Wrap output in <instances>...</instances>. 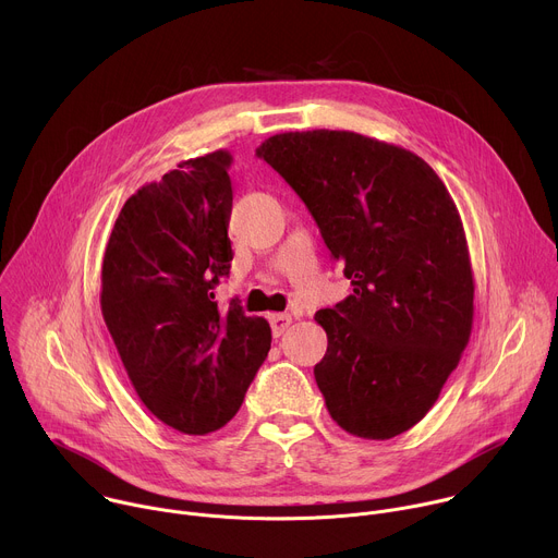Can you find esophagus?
Masks as SVG:
<instances>
[{"label": "esophagus", "instance_id": "1", "mask_svg": "<svg viewBox=\"0 0 558 558\" xmlns=\"http://www.w3.org/2000/svg\"><path fill=\"white\" fill-rule=\"evenodd\" d=\"M269 323H271L274 336L280 338V336L287 331V327L291 325V317L284 315V313H271V315H269Z\"/></svg>", "mask_w": 558, "mask_h": 558}]
</instances>
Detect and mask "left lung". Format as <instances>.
Wrapping results in <instances>:
<instances>
[{
  "mask_svg": "<svg viewBox=\"0 0 558 558\" xmlns=\"http://www.w3.org/2000/svg\"><path fill=\"white\" fill-rule=\"evenodd\" d=\"M302 198L351 295L315 313L313 375L331 417L390 439L433 409L472 329L465 233L446 185L404 147L344 130L284 132L258 149Z\"/></svg>",
  "mask_w": 558,
  "mask_h": 558,
  "instance_id": "8db88e82",
  "label": "left lung"
}]
</instances>
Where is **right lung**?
<instances>
[{
	"label": "right lung",
	"instance_id": "add662e5",
	"mask_svg": "<svg viewBox=\"0 0 558 558\" xmlns=\"http://www.w3.org/2000/svg\"><path fill=\"white\" fill-rule=\"evenodd\" d=\"M229 166L218 149L132 194L101 269V313L136 395L185 435L222 428L271 349L265 317L214 300L233 258Z\"/></svg>",
	"mask_w": 558,
	"mask_h": 558
}]
</instances>
